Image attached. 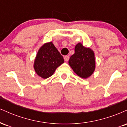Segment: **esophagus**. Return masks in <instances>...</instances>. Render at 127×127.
<instances>
[{"mask_svg": "<svg viewBox=\"0 0 127 127\" xmlns=\"http://www.w3.org/2000/svg\"><path fill=\"white\" fill-rule=\"evenodd\" d=\"M64 61H65V62H68V60H69V56L65 55V56L64 57Z\"/></svg>", "mask_w": 127, "mask_h": 127, "instance_id": "1", "label": "esophagus"}]
</instances>
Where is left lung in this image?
Instances as JSON below:
<instances>
[{
	"mask_svg": "<svg viewBox=\"0 0 127 127\" xmlns=\"http://www.w3.org/2000/svg\"><path fill=\"white\" fill-rule=\"evenodd\" d=\"M74 72L81 78L87 79L92 75L95 68L94 52L91 49L78 43L75 46V54L68 61Z\"/></svg>",
	"mask_w": 127,
	"mask_h": 127,
	"instance_id": "1",
	"label": "left lung"
}]
</instances>
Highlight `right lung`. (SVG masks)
Segmentation results:
<instances>
[{"label":"right lung","mask_w":127,"mask_h":127,"mask_svg":"<svg viewBox=\"0 0 127 127\" xmlns=\"http://www.w3.org/2000/svg\"><path fill=\"white\" fill-rule=\"evenodd\" d=\"M64 62L63 57L52 42L45 43L39 49L34 59V69L43 79L48 78Z\"/></svg>","instance_id":"1"}]
</instances>
